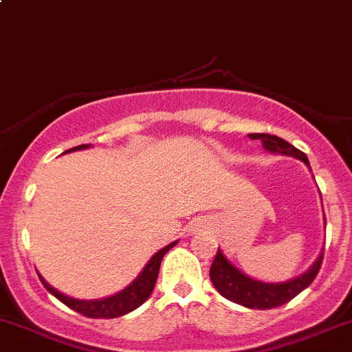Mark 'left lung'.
I'll list each match as a JSON object with an SVG mask.
<instances>
[{"mask_svg":"<svg viewBox=\"0 0 352 352\" xmlns=\"http://www.w3.org/2000/svg\"><path fill=\"white\" fill-rule=\"evenodd\" d=\"M250 140H259L263 143L264 148L267 152L273 153H283V155H292L296 159L302 160L307 167H309V160H307L306 153L297 150L296 146L290 145L285 140L278 138L274 135H267V133H252L249 135ZM311 169V167H309ZM321 263H323V252L318 256L313 266L306 271V273L299 274L296 278L289 280V282L282 283H266L254 280L247 276L245 273L233 266L226 256L217 249L216 257L210 266V282L216 287L217 292L223 297H226L232 302L240 304V306L250 307V309H271V307H278L282 304L292 300L297 294L302 292L304 289L313 283L316 278L318 271H320Z\"/></svg>","mask_w":352,"mask_h":352,"instance_id":"1","label":"left lung"}]
</instances>
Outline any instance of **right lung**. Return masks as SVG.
<instances>
[{
    "label": "right lung",
    "mask_w": 352,
    "mask_h": 352,
    "mask_svg": "<svg viewBox=\"0 0 352 352\" xmlns=\"http://www.w3.org/2000/svg\"><path fill=\"white\" fill-rule=\"evenodd\" d=\"M89 146L91 145H79V146H74V148H69L67 152L85 150V148H89ZM176 243L178 242L169 243V245H166L164 249H160L159 252L153 254L152 259L146 263V266L143 267L142 273L135 278V282L129 283V285L124 290H120V292L113 294V296L110 297H105V299H96V300L72 299V297L63 296V294H60L58 290L53 289L52 285H48L41 274H39V278H41L43 285L46 287V290H48L52 296H55L60 302L69 306L70 309L78 311V313L85 314V316L88 318H119L122 316V314H128L131 313V311H135L136 307H140L146 299H148L153 287H155L157 276H159V267H160V263H162V257L166 256L167 250L173 249Z\"/></svg>",
    "instance_id": "add662e5"
}]
</instances>
